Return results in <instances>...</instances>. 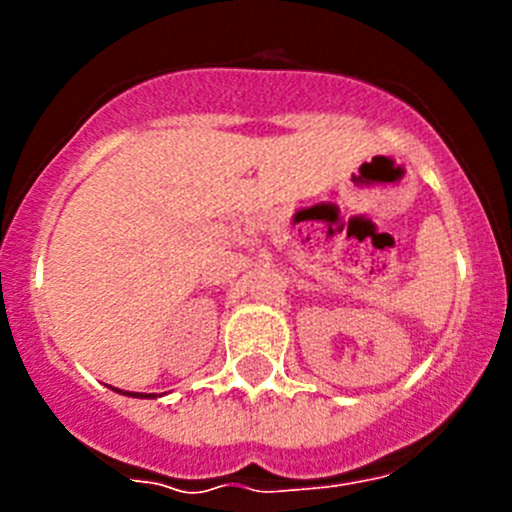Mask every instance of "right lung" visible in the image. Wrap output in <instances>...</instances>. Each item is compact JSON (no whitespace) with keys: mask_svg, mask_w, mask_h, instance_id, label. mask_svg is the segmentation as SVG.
Wrapping results in <instances>:
<instances>
[{"mask_svg":"<svg viewBox=\"0 0 512 512\" xmlns=\"http://www.w3.org/2000/svg\"><path fill=\"white\" fill-rule=\"evenodd\" d=\"M113 391H118V394H121V389H113ZM123 394L136 396V399H156V394H133V391H123Z\"/></svg>","mask_w":512,"mask_h":512,"instance_id":"add662e5","label":"right lung"}]
</instances>
